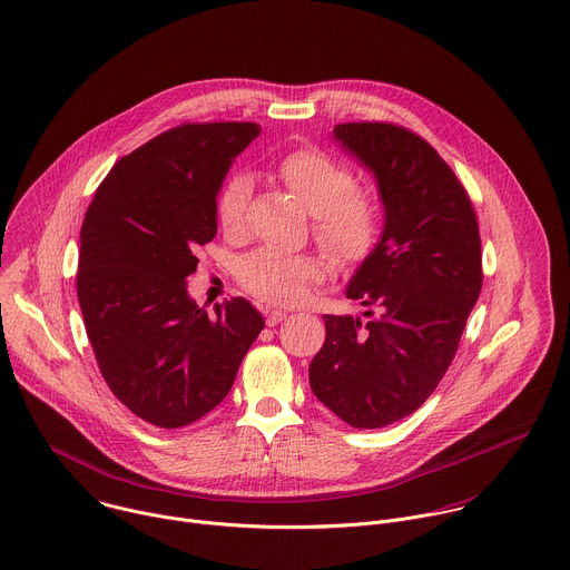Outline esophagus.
<instances>
[{
    "label": "esophagus",
    "instance_id": "1",
    "mask_svg": "<svg viewBox=\"0 0 570 570\" xmlns=\"http://www.w3.org/2000/svg\"><path fill=\"white\" fill-rule=\"evenodd\" d=\"M286 320V313L284 311H268L266 313V324L268 326H277L279 322H284Z\"/></svg>",
    "mask_w": 570,
    "mask_h": 570
}]
</instances>
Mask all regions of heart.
I'll return each mask as SVG.
<instances>
[{"instance_id": "b5f03b06", "label": "heart", "mask_w": 570, "mask_h": 570, "mask_svg": "<svg viewBox=\"0 0 570 570\" xmlns=\"http://www.w3.org/2000/svg\"><path fill=\"white\" fill-rule=\"evenodd\" d=\"M279 177L291 193L315 215L320 244L342 264L366 257L375 244L373 208L353 195V175L328 155L302 148L279 161ZM253 179L233 175L217 197V219L226 235H239L246 226ZM324 277L322 259L259 248L242 259L239 282L253 295L271 304H295L308 286Z\"/></svg>"}]
</instances>
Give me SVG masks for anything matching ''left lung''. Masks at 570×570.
<instances>
[{
    "label": "left lung",
    "instance_id": "1",
    "mask_svg": "<svg viewBox=\"0 0 570 570\" xmlns=\"http://www.w3.org/2000/svg\"><path fill=\"white\" fill-rule=\"evenodd\" d=\"M333 139L377 184L384 228L346 286L362 315H324L308 366L315 397L355 429L415 413L449 371L482 291L473 204L438 150L380 121L337 124Z\"/></svg>",
    "mask_w": 570,
    "mask_h": 570
}]
</instances>
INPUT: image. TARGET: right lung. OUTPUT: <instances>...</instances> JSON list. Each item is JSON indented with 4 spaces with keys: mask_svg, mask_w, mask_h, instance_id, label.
Segmentation results:
<instances>
[{
    "mask_svg": "<svg viewBox=\"0 0 570 570\" xmlns=\"http://www.w3.org/2000/svg\"><path fill=\"white\" fill-rule=\"evenodd\" d=\"M253 121L170 128L106 175L86 210L77 297L115 397L159 429L210 413L264 328L244 297L208 315L188 295L195 248L217 235V195Z\"/></svg>",
    "mask_w": 570,
    "mask_h": 570,
    "instance_id": "add662e5",
    "label": "right lung"
}]
</instances>
